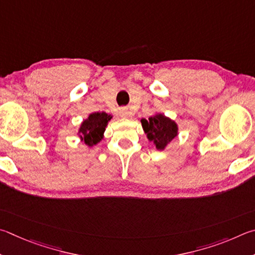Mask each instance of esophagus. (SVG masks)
Returning <instances> with one entry per match:
<instances>
[{
    "label": "esophagus",
    "mask_w": 255,
    "mask_h": 255,
    "mask_svg": "<svg viewBox=\"0 0 255 255\" xmlns=\"http://www.w3.org/2000/svg\"><path fill=\"white\" fill-rule=\"evenodd\" d=\"M119 114H120L121 118H128V116L131 115L130 111H128V109H125V107H122V109H120Z\"/></svg>",
    "instance_id": "34e87169"
}]
</instances>
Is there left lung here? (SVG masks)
Wrapping results in <instances>:
<instances>
[{"label": "left lung", "mask_w": 255, "mask_h": 255, "mask_svg": "<svg viewBox=\"0 0 255 255\" xmlns=\"http://www.w3.org/2000/svg\"><path fill=\"white\" fill-rule=\"evenodd\" d=\"M141 124L149 142H152L159 151L166 149L179 131L175 121L162 113H155L148 120L141 119Z\"/></svg>", "instance_id": "left-lung-1"}]
</instances>
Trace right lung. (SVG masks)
Returning <instances> with one entry per match:
<instances>
[{
    "label": "right lung",
    "instance_id": "1",
    "mask_svg": "<svg viewBox=\"0 0 255 255\" xmlns=\"http://www.w3.org/2000/svg\"><path fill=\"white\" fill-rule=\"evenodd\" d=\"M111 114L105 112H95L88 115L79 125L77 135L79 140L84 142L88 148L96 145L104 139L105 128L112 120Z\"/></svg>",
    "mask_w": 255,
    "mask_h": 255
}]
</instances>
